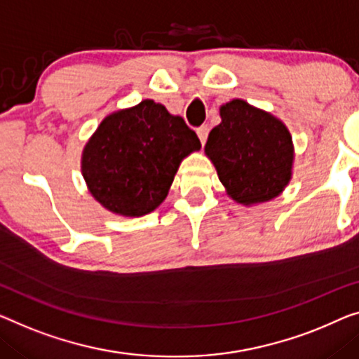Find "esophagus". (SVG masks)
Listing matches in <instances>:
<instances>
[{"label":"esophagus","mask_w":359,"mask_h":359,"mask_svg":"<svg viewBox=\"0 0 359 359\" xmlns=\"http://www.w3.org/2000/svg\"><path fill=\"white\" fill-rule=\"evenodd\" d=\"M196 133H198V137H200V142L203 143V145H205L206 138H208V133H210V127L201 126L200 128H196Z\"/></svg>","instance_id":"34e87169"}]
</instances>
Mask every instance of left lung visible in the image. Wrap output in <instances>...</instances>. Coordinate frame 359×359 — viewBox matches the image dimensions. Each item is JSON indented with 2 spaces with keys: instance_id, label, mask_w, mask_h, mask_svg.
I'll use <instances>...</instances> for the list:
<instances>
[{
  "instance_id": "obj_1",
  "label": "left lung",
  "mask_w": 359,
  "mask_h": 359,
  "mask_svg": "<svg viewBox=\"0 0 359 359\" xmlns=\"http://www.w3.org/2000/svg\"><path fill=\"white\" fill-rule=\"evenodd\" d=\"M221 124L208 135L205 154L226 194L243 206L279 196L295 161L292 133L279 117L235 98L219 108Z\"/></svg>"
}]
</instances>
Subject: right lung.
Returning <instances> with one entry per match:
<instances>
[{"instance_id": "add662e5", "label": "right lung", "mask_w": 359, "mask_h": 359, "mask_svg": "<svg viewBox=\"0 0 359 359\" xmlns=\"http://www.w3.org/2000/svg\"><path fill=\"white\" fill-rule=\"evenodd\" d=\"M200 148L180 116L143 100L100 122L85 143L80 169L101 206L117 216L140 217L161 205L180 163Z\"/></svg>"}]
</instances>
